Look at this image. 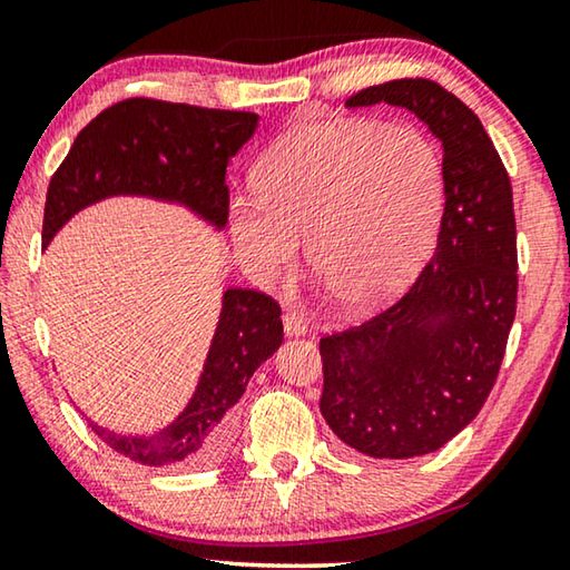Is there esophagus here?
<instances>
[{"mask_svg": "<svg viewBox=\"0 0 570 570\" xmlns=\"http://www.w3.org/2000/svg\"><path fill=\"white\" fill-rule=\"evenodd\" d=\"M308 330V322L298 312H286L284 314V332L286 336H302Z\"/></svg>", "mask_w": 570, "mask_h": 570, "instance_id": "1", "label": "esophagus"}]
</instances>
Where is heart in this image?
<instances>
[{
  "label": "heart",
  "instance_id": "1",
  "mask_svg": "<svg viewBox=\"0 0 570 570\" xmlns=\"http://www.w3.org/2000/svg\"><path fill=\"white\" fill-rule=\"evenodd\" d=\"M256 196H234L228 228L258 282L308 264L352 308L400 292L428 254L445 204V166L407 125L346 118L288 132L256 168Z\"/></svg>",
  "mask_w": 570,
  "mask_h": 570
}]
</instances>
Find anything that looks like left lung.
Segmentation results:
<instances>
[{
    "mask_svg": "<svg viewBox=\"0 0 570 570\" xmlns=\"http://www.w3.org/2000/svg\"><path fill=\"white\" fill-rule=\"evenodd\" d=\"M380 102L414 112L440 140L445 210L410 292L320 342V410L346 448L407 460L465 430L498 380L515 320V216L508 170L465 102L404 77L352 95L346 108Z\"/></svg>",
    "mask_w": 570,
    "mask_h": 570,
    "instance_id": "1",
    "label": "left lung"
}]
</instances>
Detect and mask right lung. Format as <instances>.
Returning a JSON list of instances; mask_svg holds the SVG:
<instances>
[{"mask_svg": "<svg viewBox=\"0 0 570 570\" xmlns=\"http://www.w3.org/2000/svg\"><path fill=\"white\" fill-rule=\"evenodd\" d=\"M258 115L183 102H115L77 135L47 188L42 246L77 210L110 196L180 204L218 230L228 220L226 166L256 132ZM284 342L282 306L254 288H226L204 372L176 420L122 438L92 424L105 445L150 468H206L226 455L230 407Z\"/></svg>", "mask_w": 570, "mask_h": 570, "instance_id": "add662e5", "label": "right lung"}]
</instances>
